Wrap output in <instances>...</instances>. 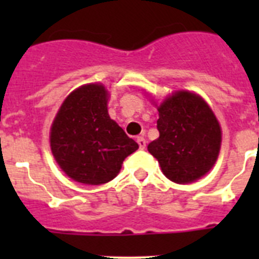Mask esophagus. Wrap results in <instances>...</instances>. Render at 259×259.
<instances>
[{
    "mask_svg": "<svg viewBox=\"0 0 259 259\" xmlns=\"http://www.w3.org/2000/svg\"><path fill=\"white\" fill-rule=\"evenodd\" d=\"M137 144H139V146H140V149H145L146 140H145V139H144L143 136L137 137Z\"/></svg>",
    "mask_w": 259,
    "mask_h": 259,
    "instance_id": "34e87169",
    "label": "esophagus"
}]
</instances>
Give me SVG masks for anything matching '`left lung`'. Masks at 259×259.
<instances>
[{
    "mask_svg": "<svg viewBox=\"0 0 259 259\" xmlns=\"http://www.w3.org/2000/svg\"><path fill=\"white\" fill-rule=\"evenodd\" d=\"M159 137L148 150L164 175L179 184L200 179L214 166L221 149L219 123L202 98L178 92L158 107Z\"/></svg>",
    "mask_w": 259,
    "mask_h": 259,
    "instance_id": "obj_1",
    "label": "left lung"
}]
</instances>
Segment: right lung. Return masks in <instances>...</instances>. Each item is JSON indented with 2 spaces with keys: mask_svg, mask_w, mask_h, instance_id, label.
<instances>
[{
  "mask_svg": "<svg viewBox=\"0 0 259 259\" xmlns=\"http://www.w3.org/2000/svg\"><path fill=\"white\" fill-rule=\"evenodd\" d=\"M50 146L71 179L92 185L113 180L139 148L110 119L107 92L100 84L80 87L66 98L53 122Z\"/></svg>",
  "mask_w": 259,
  "mask_h": 259,
  "instance_id": "right-lung-1",
  "label": "right lung"
}]
</instances>
